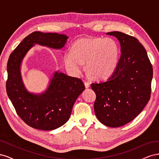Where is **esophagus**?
<instances>
[{
	"mask_svg": "<svg viewBox=\"0 0 159 159\" xmlns=\"http://www.w3.org/2000/svg\"><path fill=\"white\" fill-rule=\"evenodd\" d=\"M84 85H85V88H89V86H90L89 83L87 82V81H85V82H84Z\"/></svg>",
	"mask_w": 159,
	"mask_h": 159,
	"instance_id": "esophagus-1",
	"label": "esophagus"
}]
</instances>
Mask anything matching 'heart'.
Wrapping results in <instances>:
<instances>
[{"label":"heart","mask_w":159,"mask_h":159,"mask_svg":"<svg viewBox=\"0 0 159 159\" xmlns=\"http://www.w3.org/2000/svg\"><path fill=\"white\" fill-rule=\"evenodd\" d=\"M118 47L111 38H85L75 42L71 50L64 54V63L68 73L79 77L84 70L96 79L107 78L113 74L118 60Z\"/></svg>","instance_id":"heart-1"}]
</instances>
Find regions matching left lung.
<instances>
[{"instance_id": "left-lung-1", "label": "left lung", "mask_w": 159, "mask_h": 159, "mask_svg": "<svg viewBox=\"0 0 159 159\" xmlns=\"http://www.w3.org/2000/svg\"><path fill=\"white\" fill-rule=\"evenodd\" d=\"M106 34L117 38L121 55L109 79L91 87L96 94L98 119L107 127H119L135 118L150 99L153 71L145 48L136 38L117 31Z\"/></svg>"}]
</instances>
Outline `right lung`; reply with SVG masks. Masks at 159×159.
<instances>
[{
	"instance_id": "add662e5",
	"label": "right lung",
	"mask_w": 159,
	"mask_h": 159,
	"mask_svg": "<svg viewBox=\"0 0 159 159\" xmlns=\"http://www.w3.org/2000/svg\"><path fill=\"white\" fill-rule=\"evenodd\" d=\"M68 38L57 33L34 32L19 44L8 58L6 85L8 96L19 117L34 129L51 131L64 125L85 85L81 80L56 71L45 91L30 93L22 79V61L34 45L60 50L64 47Z\"/></svg>"
}]
</instances>
